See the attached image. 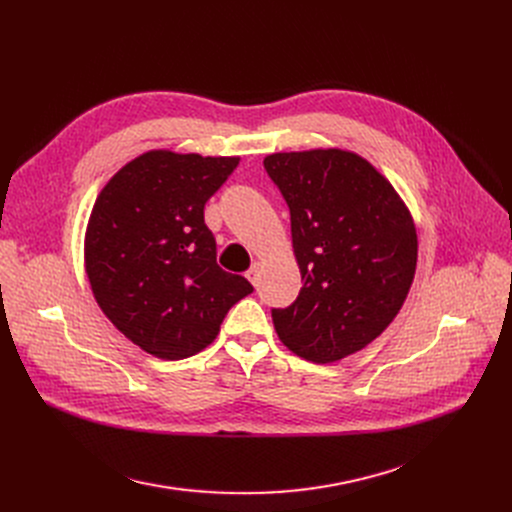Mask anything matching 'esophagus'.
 I'll return each mask as SVG.
<instances>
[{"label":"esophagus","mask_w":512,"mask_h":512,"mask_svg":"<svg viewBox=\"0 0 512 512\" xmlns=\"http://www.w3.org/2000/svg\"><path fill=\"white\" fill-rule=\"evenodd\" d=\"M259 274H261V263H259V261H255V263L249 267V272H247V278L251 280V284H253V286H257V284H259Z\"/></svg>","instance_id":"1"}]
</instances>
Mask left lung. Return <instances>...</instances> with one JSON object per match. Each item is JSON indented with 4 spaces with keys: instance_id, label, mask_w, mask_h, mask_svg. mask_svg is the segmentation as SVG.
<instances>
[{
    "instance_id": "1",
    "label": "left lung",
    "mask_w": 512,
    "mask_h": 512,
    "mask_svg": "<svg viewBox=\"0 0 512 512\" xmlns=\"http://www.w3.org/2000/svg\"><path fill=\"white\" fill-rule=\"evenodd\" d=\"M290 209L303 288L272 309L280 340L313 363H334L378 338L405 303L417 267V232L394 186L342 149L263 159Z\"/></svg>"
}]
</instances>
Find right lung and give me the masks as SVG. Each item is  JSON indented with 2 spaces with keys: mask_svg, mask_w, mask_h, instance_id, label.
<instances>
[{
  "mask_svg": "<svg viewBox=\"0 0 512 512\" xmlns=\"http://www.w3.org/2000/svg\"><path fill=\"white\" fill-rule=\"evenodd\" d=\"M238 157L147 151L99 193L85 267L105 317L145 353L178 361L218 336L232 305L253 292L215 261L205 203Z\"/></svg>",
  "mask_w": 512,
  "mask_h": 512,
  "instance_id": "add662e5",
  "label": "right lung"
}]
</instances>
